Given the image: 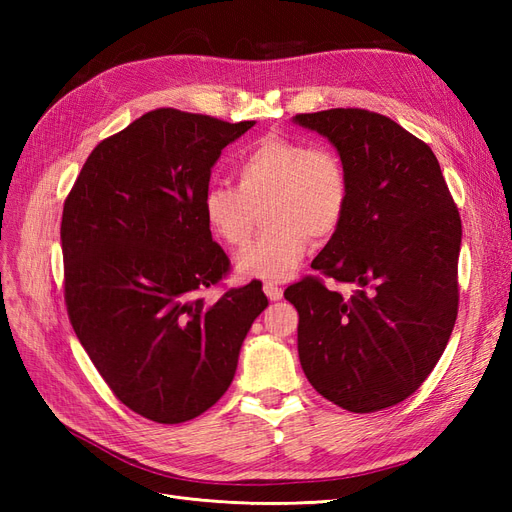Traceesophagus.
Here are the masks:
<instances>
[{"label":"esophagus","instance_id":"34e87169","mask_svg":"<svg viewBox=\"0 0 512 512\" xmlns=\"http://www.w3.org/2000/svg\"><path fill=\"white\" fill-rule=\"evenodd\" d=\"M262 290H265V294H267V297H269L271 301H280V299L284 297L282 286H277V284H273V282H265V286H262Z\"/></svg>","mask_w":512,"mask_h":512}]
</instances>
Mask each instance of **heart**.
Masks as SVG:
<instances>
[{
    "label": "heart",
    "instance_id": "heart-1",
    "mask_svg": "<svg viewBox=\"0 0 512 512\" xmlns=\"http://www.w3.org/2000/svg\"><path fill=\"white\" fill-rule=\"evenodd\" d=\"M232 177L237 188H207L203 215L222 243L241 247L252 237L256 213H262L267 228L235 258L245 277L288 280L312 237L329 241L346 218L350 179L342 158L329 147L267 134L239 153Z\"/></svg>",
    "mask_w": 512,
    "mask_h": 512
}]
</instances>
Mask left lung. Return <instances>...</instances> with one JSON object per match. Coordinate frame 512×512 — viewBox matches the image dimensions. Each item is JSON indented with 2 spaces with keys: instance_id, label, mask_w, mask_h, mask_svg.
Instances as JSON below:
<instances>
[{
  "instance_id": "left-lung-1",
  "label": "left lung",
  "mask_w": 512,
  "mask_h": 512,
  "mask_svg": "<svg viewBox=\"0 0 512 512\" xmlns=\"http://www.w3.org/2000/svg\"><path fill=\"white\" fill-rule=\"evenodd\" d=\"M292 121L329 138L350 179L346 218L312 269L359 286L348 299L314 275L286 288L299 361L335 406L378 412L425 382L453 333L459 211L429 145L393 119L331 108Z\"/></svg>"
}]
</instances>
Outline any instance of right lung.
<instances>
[{"instance_id":"right-lung-1","label":"right lung","mask_w":512,"mask_h":512,"mask_svg":"<svg viewBox=\"0 0 512 512\" xmlns=\"http://www.w3.org/2000/svg\"><path fill=\"white\" fill-rule=\"evenodd\" d=\"M252 126L156 108L89 153L64 203L72 329L115 397L149 421L209 410L269 305L260 282L203 294L230 269L203 215L211 168Z\"/></svg>"}]
</instances>
